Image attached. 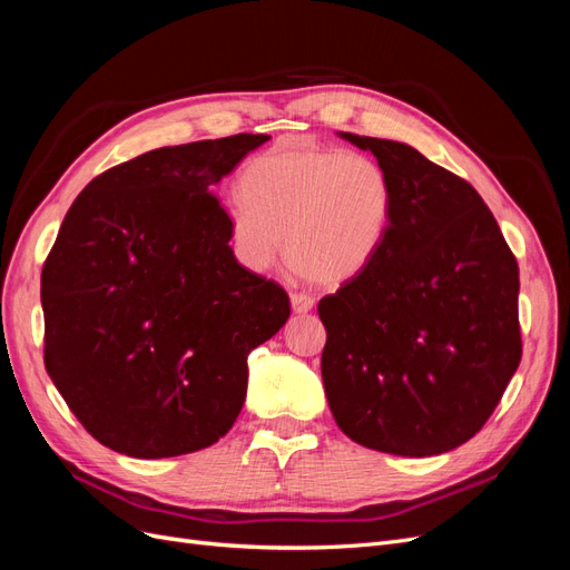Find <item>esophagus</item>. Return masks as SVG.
Wrapping results in <instances>:
<instances>
[{
    "instance_id": "1",
    "label": "esophagus",
    "mask_w": 570,
    "mask_h": 570,
    "mask_svg": "<svg viewBox=\"0 0 570 570\" xmlns=\"http://www.w3.org/2000/svg\"><path fill=\"white\" fill-rule=\"evenodd\" d=\"M289 304H292V312H295V314H308L314 308V299L308 295H302V292H295V295L289 297Z\"/></svg>"
}]
</instances>
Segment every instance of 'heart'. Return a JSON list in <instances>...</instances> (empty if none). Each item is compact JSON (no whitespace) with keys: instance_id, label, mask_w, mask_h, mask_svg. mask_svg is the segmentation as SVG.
Segmentation results:
<instances>
[{"instance_id":"b5f03b06","label":"heart","mask_w":570,"mask_h":570,"mask_svg":"<svg viewBox=\"0 0 570 570\" xmlns=\"http://www.w3.org/2000/svg\"><path fill=\"white\" fill-rule=\"evenodd\" d=\"M226 202L235 256L252 271L275 264L285 237L289 268L325 287L358 278L383 249L394 218V183L368 154L318 145L273 147Z\"/></svg>"}]
</instances>
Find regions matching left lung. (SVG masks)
Listing matches in <instances>:
<instances>
[{
    "label": "left lung",
    "mask_w": 570,
    "mask_h": 570,
    "mask_svg": "<svg viewBox=\"0 0 570 570\" xmlns=\"http://www.w3.org/2000/svg\"><path fill=\"white\" fill-rule=\"evenodd\" d=\"M337 135L385 166L394 218L371 266L318 304L327 404L368 450L444 454L521 364L519 264L473 185L411 145Z\"/></svg>",
    "instance_id": "obj_1"
}]
</instances>
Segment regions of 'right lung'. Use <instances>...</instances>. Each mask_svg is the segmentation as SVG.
Segmentation results:
<instances>
[{
    "label": "right lung",
    "mask_w": 570,
    "mask_h": 570,
    "mask_svg": "<svg viewBox=\"0 0 570 570\" xmlns=\"http://www.w3.org/2000/svg\"><path fill=\"white\" fill-rule=\"evenodd\" d=\"M268 140L151 149L68 209L42 268L45 366L109 450L197 452L243 411L247 356L285 325L289 297L237 264L214 187Z\"/></svg>",
    "instance_id": "add662e5"
}]
</instances>
